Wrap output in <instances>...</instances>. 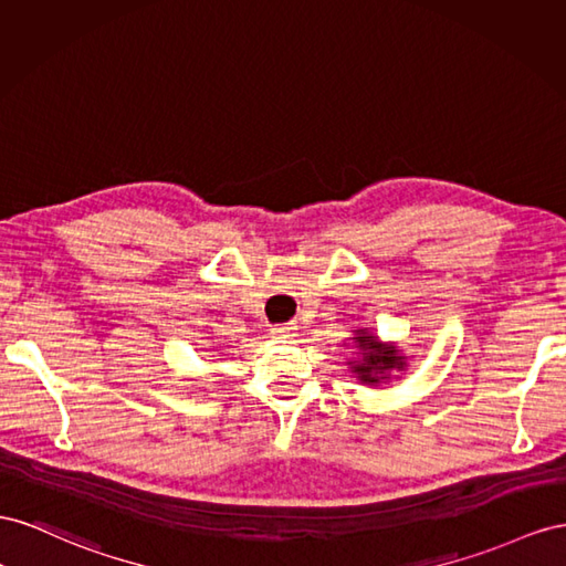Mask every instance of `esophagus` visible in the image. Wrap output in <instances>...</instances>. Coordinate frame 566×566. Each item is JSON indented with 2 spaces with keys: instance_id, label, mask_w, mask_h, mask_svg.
<instances>
[{
  "instance_id": "1",
  "label": "esophagus",
  "mask_w": 566,
  "mask_h": 566,
  "mask_svg": "<svg viewBox=\"0 0 566 566\" xmlns=\"http://www.w3.org/2000/svg\"><path fill=\"white\" fill-rule=\"evenodd\" d=\"M270 334L274 338H292V336H296V327H294V322H284V325H274L270 329Z\"/></svg>"
}]
</instances>
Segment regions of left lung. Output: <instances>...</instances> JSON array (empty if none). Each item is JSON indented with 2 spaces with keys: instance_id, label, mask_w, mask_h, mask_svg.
<instances>
[{
  "instance_id": "left-lung-1",
  "label": "left lung",
  "mask_w": 566,
  "mask_h": 566,
  "mask_svg": "<svg viewBox=\"0 0 566 566\" xmlns=\"http://www.w3.org/2000/svg\"><path fill=\"white\" fill-rule=\"evenodd\" d=\"M355 342L363 348V363H355L350 373L358 375L360 381L365 384H379V379H386L384 373L386 369L394 367H402V355L396 353L394 346H384L377 342V336L367 334V332H358L355 334Z\"/></svg>"
}]
</instances>
